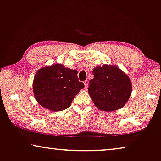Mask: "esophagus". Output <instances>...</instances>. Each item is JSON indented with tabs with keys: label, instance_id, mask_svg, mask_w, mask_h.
<instances>
[{
	"label": "esophagus",
	"instance_id": "obj_1",
	"mask_svg": "<svg viewBox=\"0 0 161 161\" xmlns=\"http://www.w3.org/2000/svg\"><path fill=\"white\" fill-rule=\"evenodd\" d=\"M84 85H85V89H87L88 86H89V81L87 80H86L84 81Z\"/></svg>",
	"mask_w": 161,
	"mask_h": 161
}]
</instances>
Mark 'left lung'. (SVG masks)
Segmentation results:
<instances>
[{
	"label": "left lung",
	"mask_w": 161,
	"mask_h": 161,
	"mask_svg": "<svg viewBox=\"0 0 161 161\" xmlns=\"http://www.w3.org/2000/svg\"><path fill=\"white\" fill-rule=\"evenodd\" d=\"M92 73L94 78L90 80L88 92L95 106L108 112L123 108L132 92L127 74L118 66L107 64L96 66Z\"/></svg>",
	"instance_id": "1"
}]
</instances>
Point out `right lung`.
Segmentation results:
<instances>
[{
    "label": "right lung",
    "instance_id": "add662e5",
    "mask_svg": "<svg viewBox=\"0 0 161 161\" xmlns=\"http://www.w3.org/2000/svg\"><path fill=\"white\" fill-rule=\"evenodd\" d=\"M77 70L66 68L61 64L42 67L36 73L32 89L36 100L51 111L66 109L81 89Z\"/></svg>",
    "mask_w": 161,
    "mask_h": 161
}]
</instances>
